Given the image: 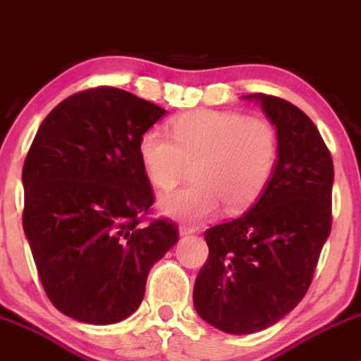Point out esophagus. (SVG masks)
Listing matches in <instances>:
<instances>
[{"label": "esophagus", "instance_id": "34e87169", "mask_svg": "<svg viewBox=\"0 0 361 361\" xmlns=\"http://www.w3.org/2000/svg\"><path fill=\"white\" fill-rule=\"evenodd\" d=\"M180 236H190V234L197 233V227L194 226H180Z\"/></svg>", "mask_w": 361, "mask_h": 361}]
</instances>
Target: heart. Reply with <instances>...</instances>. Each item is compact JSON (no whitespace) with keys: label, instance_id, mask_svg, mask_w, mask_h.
Segmentation results:
<instances>
[{"label":"heart","instance_id":"b5f03b06","mask_svg":"<svg viewBox=\"0 0 361 361\" xmlns=\"http://www.w3.org/2000/svg\"><path fill=\"white\" fill-rule=\"evenodd\" d=\"M171 134L146 130L137 157L145 176L159 190L176 187L192 166V183L160 199L162 215L178 222H204L222 202L227 212H243L274 176L281 145L277 128L266 118L190 111L173 121Z\"/></svg>","mask_w":361,"mask_h":361}]
</instances>
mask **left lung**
Returning <instances> with one entry per match:
<instances>
[{"label":"left lung","instance_id":"obj_1","mask_svg":"<svg viewBox=\"0 0 361 361\" xmlns=\"http://www.w3.org/2000/svg\"><path fill=\"white\" fill-rule=\"evenodd\" d=\"M261 104L279 134V160L261 197L238 219L204 233L209 255L194 286V307L233 335L266 330L305 296L331 229L334 162L309 116L279 97Z\"/></svg>","mask_w":361,"mask_h":361}]
</instances>
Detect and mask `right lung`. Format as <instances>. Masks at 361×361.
<instances>
[{
  "label": "right lung",
  "mask_w": 361,
  "mask_h": 361,
  "mask_svg": "<svg viewBox=\"0 0 361 361\" xmlns=\"http://www.w3.org/2000/svg\"><path fill=\"white\" fill-rule=\"evenodd\" d=\"M166 109L102 86L68 97L42 121L23 167V227L52 305L113 324L141 305L146 279L178 241L173 222L141 226L153 190L137 157Z\"/></svg>",
  "instance_id": "right-lung-1"
}]
</instances>
